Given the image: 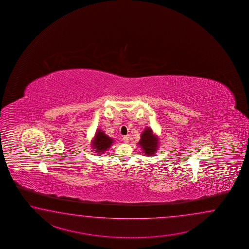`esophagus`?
Returning a JSON list of instances; mask_svg holds the SVG:
<instances>
[{"instance_id":"1","label":"esophagus","mask_w":249,"mask_h":249,"mask_svg":"<svg viewBox=\"0 0 249 249\" xmlns=\"http://www.w3.org/2000/svg\"><path fill=\"white\" fill-rule=\"evenodd\" d=\"M129 140H130V136H129V135H124V136L123 137V141L125 143L128 142Z\"/></svg>"}]
</instances>
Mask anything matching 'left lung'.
Segmentation results:
<instances>
[{"label":"left lung","mask_w":249,"mask_h":249,"mask_svg":"<svg viewBox=\"0 0 249 249\" xmlns=\"http://www.w3.org/2000/svg\"><path fill=\"white\" fill-rule=\"evenodd\" d=\"M142 148L145 155L153 156L158 150L159 139L156 137L150 128H146L141 136V140L138 143Z\"/></svg>","instance_id":"1"}]
</instances>
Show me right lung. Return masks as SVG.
<instances>
[{"mask_svg": "<svg viewBox=\"0 0 249 249\" xmlns=\"http://www.w3.org/2000/svg\"><path fill=\"white\" fill-rule=\"evenodd\" d=\"M112 143H113V139L108 137L104 132L99 130L95 134V137L93 142L91 143L92 148L94 149L99 155L105 153L107 148L111 147Z\"/></svg>", "mask_w": 249, "mask_h": 249, "instance_id": "right-lung-1", "label": "right lung"}]
</instances>
